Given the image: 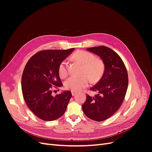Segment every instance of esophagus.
I'll return each instance as SVG.
<instances>
[{"instance_id":"obj_1","label":"esophagus","mask_w":152,"mask_h":152,"mask_svg":"<svg viewBox=\"0 0 152 152\" xmlns=\"http://www.w3.org/2000/svg\"><path fill=\"white\" fill-rule=\"evenodd\" d=\"M76 94H77V92H75V91H72V96H75Z\"/></svg>"}]
</instances>
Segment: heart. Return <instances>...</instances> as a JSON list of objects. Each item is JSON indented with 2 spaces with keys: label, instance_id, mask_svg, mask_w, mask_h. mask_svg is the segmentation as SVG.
<instances>
[{
  "label": "heart",
  "instance_id": "b5f03b06",
  "mask_svg": "<svg viewBox=\"0 0 152 152\" xmlns=\"http://www.w3.org/2000/svg\"><path fill=\"white\" fill-rule=\"evenodd\" d=\"M72 58L84 65L83 73L88 75L93 80H97L102 77L104 71V64L102 60L95 58L92 53L79 50L73 54ZM67 63L66 60H63L58 66V73L61 78H65L67 75ZM88 76H70L65 82V88L75 92L86 88L91 82Z\"/></svg>",
  "mask_w": 152,
  "mask_h": 152
}]
</instances>
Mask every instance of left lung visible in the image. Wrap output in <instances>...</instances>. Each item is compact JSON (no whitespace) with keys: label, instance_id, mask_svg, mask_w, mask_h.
<instances>
[{"label":"left lung","instance_id":"obj_1","mask_svg":"<svg viewBox=\"0 0 152 152\" xmlns=\"http://www.w3.org/2000/svg\"><path fill=\"white\" fill-rule=\"evenodd\" d=\"M87 50L102 59L104 70L99 81L90 89L98 94L94 96L87 94L82 108L87 117L101 122L120 108L127 89L128 75L122 59L110 48L102 45Z\"/></svg>","mask_w":152,"mask_h":152}]
</instances>
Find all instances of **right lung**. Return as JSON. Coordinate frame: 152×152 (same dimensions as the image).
Returning a JSON list of instances; mask_svg holds the SVG:
<instances>
[{
	"label": "right lung",
	"mask_w": 152,
	"mask_h": 152,
	"mask_svg": "<svg viewBox=\"0 0 152 152\" xmlns=\"http://www.w3.org/2000/svg\"><path fill=\"white\" fill-rule=\"evenodd\" d=\"M74 49L40 51L30 58L24 68L21 89L25 102L31 111L43 121L56 120L66 111L71 91H63L54 97L52 86H63L58 66Z\"/></svg>",
	"instance_id": "1"
}]
</instances>
